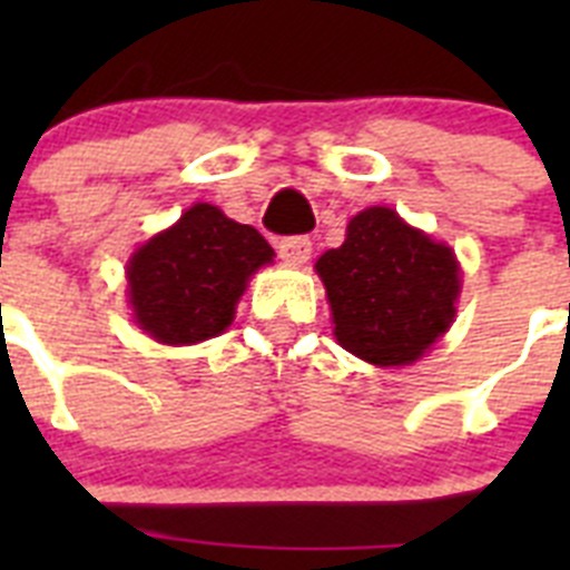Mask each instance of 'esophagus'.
Instances as JSON below:
<instances>
[{
  "mask_svg": "<svg viewBox=\"0 0 570 570\" xmlns=\"http://www.w3.org/2000/svg\"><path fill=\"white\" fill-rule=\"evenodd\" d=\"M279 256L285 262H291V265H302V262L311 259V239L308 236H285V239H279Z\"/></svg>",
  "mask_w": 570,
  "mask_h": 570,
  "instance_id": "1",
  "label": "esophagus"
}]
</instances>
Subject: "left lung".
<instances>
[{
  "instance_id": "left-lung-1",
  "label": "left lung",
  "mask_w": 570,
  "mask_h": 570,
  "mask_svg": "<svg viewBox=\"0 0 570 570\" xmlns=\"http://www.w3.org/2000/svg\"><path fill=\"white\" fill-rule=\"evenodd\" d=\"M345 351L380 367L420 360L456 316L462 274L454 250L391 208H365L345 242L316 259Z\"/></svg>"
}]
</instances>
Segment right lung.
Masks as SVG:
<instances>
[{
	"label": "right lung",
	"instance_id": "obj_1",
	"mask_svg": "<svg viewBox=\"0 0 570 570\" xmlns=\"http://www.w3.org/2000/svg\"><path fill=\"white\" fill-rule=\"evenodd\" d=\"M268 262L274 248L259 230L234 223L216 205L196 203L128 259L136 325L163 345L219 336L234 322L250 274Z\"/></svg>",
	"mask_w": 570,
	"mask_h": 570
}]
</instances>
